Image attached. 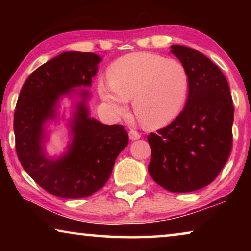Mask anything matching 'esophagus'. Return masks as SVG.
Listing matches in <instances>:
<instances>
[{
  "instance_id": "esophagus-1",
  "label": "esophagus",
  "mask_w": 251,
  "mask_h": 251,
  "mask_svg": "<svg viewBox=\"0 0 251 251\" xmlns=\"http://www.w3.org/2000/svg\"><path fill=\"white\" fill-rule=\"evenodd\" d=\"M129 137L131 140H136V139H139L142 136H140V133L138 131H136V130H130Z\"/></svg>"
}]
</instances>
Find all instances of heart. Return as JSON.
Listing matches in <instances>:
<instances>
[{
	"label": "heart",
	"mask_w": 251,
	"mask_h": 251,
	"mask_svg": "<svg viewBox=\"0 0 251 251\" xmlns=\"http://www.w3.org/2000/svg\"><path fill=\"white\" fill-rule=\"evenodd\" d=\"M108 80L98 90L113 113L123 115L128 99H133L137 118L150 129L161 128L179 115L190 84L180 61L150 52L130 53L114 61Z\"/></svg>",
	"instance_id": "b5f03b06"
}]
</instances>
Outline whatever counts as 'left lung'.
<instances>
[{
  "label": "left lung",
  "instance_id": "1",
  "mask_svg": "<svg viewBox=\"0 0 251 251\" xmlns=\"http://www.w3.org/2000/svg\"><path fill=\"white\" fill-rule=\"evenodd\" d=\"M171 52L187 71V100L170 125L147 136L149 173L167 191L186 193L212 183L227 162L234 106L217 65L188 47L171 46Z\"/></svg>",
  "mask_w": 251,
  "mask_h": 251
}]
</instances>
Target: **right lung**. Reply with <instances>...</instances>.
Wrapping results in <instances>:
<instances>
[{
  "mask_svg": "<svg viewBox=\"0 0 251 251\" xmlns=\"http://www.w3.org/2000/svg\"><path fill=\"white\" fill-rule=\"evenodd\" d=\"M99 61L100 57L91 52H63L34 71L20 90L13 116L17 155L33 180L56 197L85 198L100 190L129 143L122 125H102L89 118L88 92L83 91L72 122L73 142L68 153L57 161L44 155L43 123L54 116L61 95L91 85Z\"/></svg>",
  "mask_w": 251,
  "mask_h": 251,
  "instance_id": "add662e5",
  "label": "right lung"
}]
</instances>
